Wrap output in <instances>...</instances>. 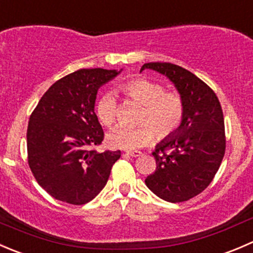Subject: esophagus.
Returning a JSON list of instances; mask_svg holds the SVG:
<instances>
[{"mask_svg": "<svg viewBox=\"0 0 253 253\" xmlns=\"http://www.w3.org/2000/svg\"><path fill=\"white\" fill-rule=\"evenodd\" d=\"M126 154L129 155V157L137 158V157H141L142 152H139V150H127Z\"/></svg>", "mask_w": 253, "mask_h": 253, "instance_id": "obj_1", "label": "esophagus"}]
</instances>
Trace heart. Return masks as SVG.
Returning a JSON list of instances; mask_svg holds the SVG:
<instances>
[{
    "mask_svg": "<svg viewBox=\"0 0 253 253\" xmlns=\"http://www.w3.org/2000/svg\"><path fill=\"white\" fill-rule=\"evenodd\" d=\"M126 98L143 105L139 117L142 125L137 127L116 126L108 134L112 147L137 149L148 144L154 134L167 139L178 131L185 117V101L177 91H165L163 84L145 78H134L119 86ZM117 104L110 94L104 95L96 104V116L105 126L116 120Z\"/></svg>",
    "mask_w": 253,
    "mask_h": 253,
    "instance_id": "b5f03b06",
    "label": "heart"
}]
</instances>
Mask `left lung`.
<instances>
[{
	"mask_svg": "<svg viewBox=\"0 0 253 253\" xmlns=\"http://www.w3.org/2000/svg\"><path fill=\"white\" fill-rule=\"evenodd\" d=\"M167 76L185 101V117L178 131L163 139L153 155L155 172L145 185L162 200L185 202L208 187L225 154V127L218 96L190 71L169 62L144 63Z\"/></svg>",
	"mask_w": 253,
	"mask_h": 253,
	"instance_id": "8db88e82",
	"label": "left lung"
}]
</instances>
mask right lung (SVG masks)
<instances>
[{
	"label": "right lung",
	"instance_id": "right-lung-1",
	"mask_svg": "<svg viewBox=\"0 0 253 253\" xmlns=\"http://www.w3.org/2000/svg\"><path fill=\"white\" fill-rule=\"evenodd\" d=\"M121 71H76L53 83L30 115L28 164L55 200L75 206L90 202L105 187L112 165L121 157L120 150L93 149L104 139L94 111L98 89Z\"/></svg>",
	"mask_w": 253,
	"mask_h": 253
}]
</instances>
